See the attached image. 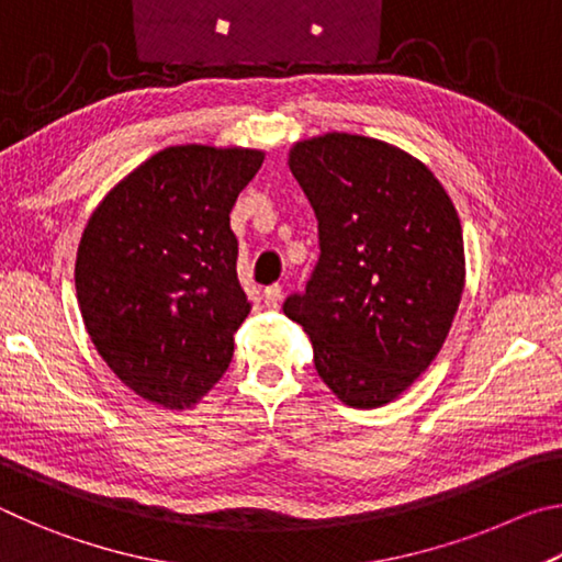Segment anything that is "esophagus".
Wrapping results in <instances>:
<instances>
[{
  "mask_svg": "<svg viewBox=\"0 0 562 562\" xmlns=\"http://www.w3.org/2000/svg\"><path fill=\"white\" fill-rule=\"evenodd\" d=\"M280 297H282V284H270V288H265L262 292V304L268 310H278Z\"/></svg>",
  "mask_w": 562,
  "mask_h": 562,
  "instance_id": "obj_1",
  "label": "esophagus"
}]
</instances>
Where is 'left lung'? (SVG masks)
Listing matches in <instances>:
<instances>
[{
    "label": "left lung",
    "mask_w": 562,
    "mask_h": 562,
    "mask_svg": "<svg viewBox=\"0 0 562 562\" xmlns=\"http://www.w3.org/2000/svg\"><path fill=\"white\" fill-rule=\"evenodd\" d=\"M290 170L317 215L319 258L282 312L341 402L382 406L449 335L465 278L459 215L429 168L374 138L304 140Z\"/></svg>",
    "instance_id": "obj_1"
}]
</instances>
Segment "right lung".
I'll use <instances>...</instances> for the list:
<instances>
[{
    "label": "right lung",
    "mask_w": 562,
    "mask_h": 562,
    "mask_svg": "<svg viewBox=\"0 0 562 562\" xmlns=\"http://www.w3.org/2000/svg\"><path fill=\"white\" fill-rule=\"evenodd\" d=\"M262 158L166 148L89 217L76 255L83 325L113 374L148 402L195 404L231 364L252 307L237 280L231 211Z\"/></svg>",
    "instance_id": "add662e5"
}]
</instances>
